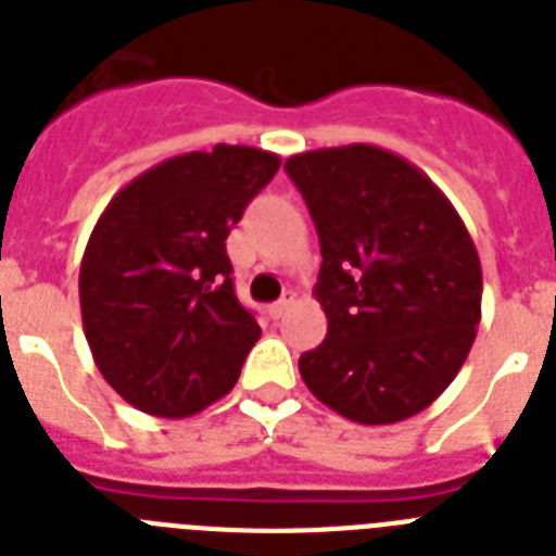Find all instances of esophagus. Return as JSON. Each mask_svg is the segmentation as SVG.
<instances>
[{
    "label": "esophagus",
    "instance_id": "obj_1",
    "mask_svg": "<svg viewBox=\"0 0 556 556\" xmlns=\"http://www.w3.org/2000/svg\"><path fill=\"white\" fill-rule=\"evenodd\" d=\"M291 307H293V293H285V296L279 299V302H274V305H271V316L274 318H282L285 313L291 311Z\"/></svg>",
    "mask_w": 556,
    "mask_h": 556
}]
</instances>
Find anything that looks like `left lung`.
<instances>
[{"instance_id": "obj_1", "label": "left lung", "mask_w": 556, "mask_h": 556, "mask_svg": "<svg viewBox=\"0 0 556 556\" xmlns=\"http://www.w3.org/2000/svg\"><path fill=\"white\" fill-rule=\"evenodd\" d=\"M321 245L313 288L327 338L305 386L361 425L408 419L445 392L481 321V263L458 212L419 167L375 144L285 162Z\"/></svg>"}]
</instances>
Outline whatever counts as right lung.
<instances>
[{"label": "right lung", "instance_id": "obj_1", "mask_svg": "<svg viewBox=\"0 0 556 556\" xmlns=\"http://www.w3.org/2000/svg\"><path fill=\"white\" fill-rule=\"evenodd\" d=\"M277 170V153L215 144L144 170L100 215L80 263L84 332L139 412L190 417L238 383L260 325L235 296L226 238Z\"/></svg>", "mask_w": 556, "mask_h": 556}]
</instances>
